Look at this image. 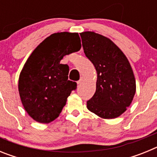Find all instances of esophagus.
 <instances>
[{
  "instance_id": "34e87169",
  "label": "esophagus",
  "mask_w": 157,
  "mask_h": 157,
  "mask_svg": "<svg viewBox=\"0 0 157 157\" xmlns=\"http://www.w3.org/2000/svg\"><path fill=\"white\" fill-rule=\"evenodd\" d=\"M83 80H84V78L83 77H81L80 78V79H79V81H78V85H81L82 83V82H83Z\"/></svg>"
}]
</instances>
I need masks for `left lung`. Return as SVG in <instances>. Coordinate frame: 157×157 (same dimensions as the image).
<instances>
[{"label":"left lung","mask_w":157,"mask_h":157,"mask_svg":"<svg viewBox=\"0 0 157 157\" xmlns=\"http://www.w3.org/2000/svg\"><path fill=\"white\" fill-rule=\"evenodd\" d=\"M86 56L98 75L96 92L87 109L102 119H115L125 112L134 99L136 81L128 59L110 38L95 33H80Z\"/></svg>","instance_id":"8db88e82"}]
</instances>
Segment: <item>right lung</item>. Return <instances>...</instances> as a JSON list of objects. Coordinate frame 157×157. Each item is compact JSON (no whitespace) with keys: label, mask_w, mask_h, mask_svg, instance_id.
<instances>
[{"label":"right lung","mask_w":157,"mask_h":157,"mask_svg":"<svg viewBox=\"0 0 157 157\" xmlns=\"http://www.w3.org/2000/svg\"><path fill=\"white\" fill-rule=\"evenodd\" d=\"M81 46L78 33L58 32L40 43L27 59L18 89L23 109L34 120L49 123L59 116L77 86L68 80L69 67L60 60Z\"/></svg>","instance_id":"right-lung-1"}]
</instances>
